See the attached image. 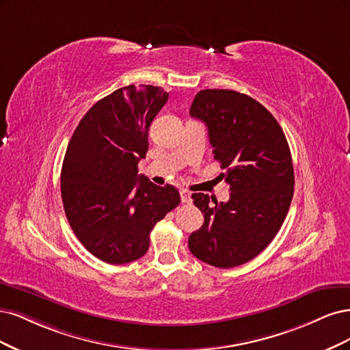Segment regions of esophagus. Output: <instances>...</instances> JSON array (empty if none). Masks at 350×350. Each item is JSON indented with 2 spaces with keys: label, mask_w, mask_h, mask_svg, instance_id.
Segmentation results:
<instances>
[{
  "label": "esophagus",
  "mask_w": 350,
  "mask_h": 350,
  "mask_svg": "<svg viewBox=\"0 0 350 350\" xmlns=\"http://www.w3.org/2000/svg\"><path fill=\"white\" fill-rule=\"evenodd\" d=\"M180 198H182L183 204H191V193L189 190L183 189L182 191H180Z\"/></svg>",
  "instance_id": "34e87169"
}]
</instances>
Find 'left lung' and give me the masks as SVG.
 <instances>
[{
    "label": "left lung",
    "instance_id": "8db88e82",
    "mask_svg": "<svg viewBox=\"0 0 350 350\" xmlns=\"http://www.w3.org/2000/svg\"><path fill=\"white\" fill-rule=\"evenodd\" d=\"M190 116L205 122L228 202L193 193L205 222L189 237L199 260L228 269L250 262L275 239L294 196V167L285 133L258 101L234 90H200Z\"/></svg>",
    "mask_w": 350,
    "mask_h": 350
}]
</instances>
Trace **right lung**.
Wrapping results in <instances>:
<instances>
[{
  "label": "right lung",
  "mask_w": 350,
  "mask_h": 350,
  "mask_svg": "<svg viewBox=\"0 0 350 350\" xmlns=\"http://www.w3.org/2000/svg\"><path fill=\"white\" fill-rule=\"evenodd\" d=\"M168 93L126 85L98 100L78 123L65 152L61 195L77 239L100 260L142 257L154 225L180 204L178 190L138 174L148 129Z\"/></svg>",
  "instance_id": "obj_1"
}]
</instances>
